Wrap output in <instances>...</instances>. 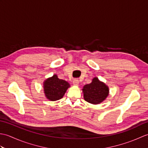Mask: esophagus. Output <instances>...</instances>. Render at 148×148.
I'll return each mask as SVG.
<instances>
[{
	"label": "esophagus",
	"instance_id": "obj_1",
	"mask_svg": "<svg viewBox=\"0 0 148 148\" xmlns=\"http://www.w3.org/2000/svg\"><path fill=\"white\" fill-rule=\"evenodd\" d=\"M78 84H79V80H78L77 79H74L73 80V84H74V85L77 86Z\"/></svg>",
	"mask_w": 148,
	"mask_h": 148
}]
</instances>
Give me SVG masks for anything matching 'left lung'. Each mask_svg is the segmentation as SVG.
<instances>
[{
    "instance_id": "left-lung-1",
    "label": "left lung",
    "mask_w": 148,
    "mask_h": 148,
    "mask_svg": "<svg viewBox=\"0 0 148 148\" xmlns=\"http://www.w3.org/2000/svg\"><path fill=\"white\" fill-rule=\"evenodd\" d=\"M84 99L86 102L98 104L104 100L108 96L109 88L106 84L95 77L92 82L84 85L83 89Z\"/></svg>"
}]
</instances>
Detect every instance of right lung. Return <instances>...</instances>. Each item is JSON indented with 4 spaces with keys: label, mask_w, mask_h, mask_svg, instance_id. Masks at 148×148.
Returning a JSON list of instances; mask_svg holds the SVG:
<instances>
[{
    "label": "right lung",
    "mask_w": 148,
    "mask_h": 148,
    "mask_svg": "<svg viewBox=\"0 0 148 148\" xmlns=\"http://www.w3.org/2000/svg\"><path fill=\"white\" fill-rule=\"evenodd\" d=\"M69 86V83L65 80L58 79L57 76L55 74L44 82L43 87L47 99L51 101H55L64 97Z\"/></svg>",
    "instance_id": "obj_1"
}]
</instances>
